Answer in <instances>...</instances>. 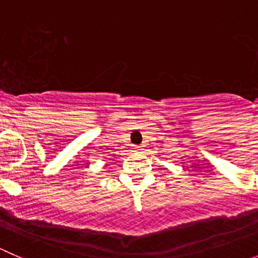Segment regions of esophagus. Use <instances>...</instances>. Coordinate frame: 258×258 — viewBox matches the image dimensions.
I'll return each instance as SVG.
<instances>
[{
    "mask_svg": "<svg viewBox=\"0 0 258 258\" xmlns=\"http://www.w3.org/2000/svg\"><path fill=\"white\" fill-rule=\"evenodd\" d=\"M134 150H135V152H140V151H141V147H135Z\"/></svg>",
    "mask_w": 258,
    "mask_h": 258,
    "instance_id": "1",
    "label": "esophagus"
}]
</instances>
